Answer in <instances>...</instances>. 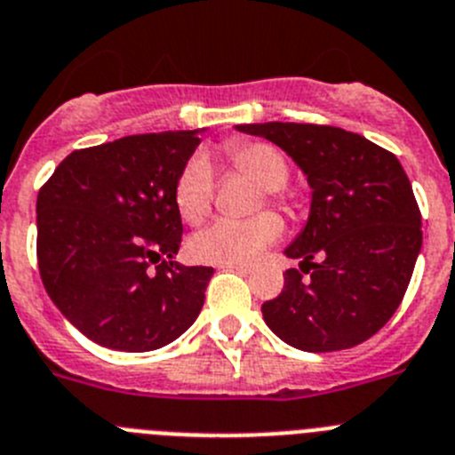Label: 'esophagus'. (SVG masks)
<instances>
[{
	"label": "esophagus",
	"instance_id": "1",
	"mask_svg": "<svg viewBox=\"0 0 455 455\" xmlns=\"http://www.w3.org/2000/svg\"><path fill=\"white\" fill-rule=\"evenodd\" d=\"M220 267H222V269H233V272H240V274H249V272H251V267H249V265H244V263H224V265H220Z\"/></svg>",
	"mask_w": 455,
	"mask_h": 455
}]
</instances>
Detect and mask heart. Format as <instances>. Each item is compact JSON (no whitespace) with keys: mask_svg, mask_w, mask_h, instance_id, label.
Masks as SVG:
<instances>
[{"mask_svg":"<svg viewBox=\"0 0 455 455\" xmlns=\"http://www.w3.org/2000/svg\"><path fill=\"white\" fill-rule=\"evenodd\" d=\"M224 156L231 167L263 188L265 199L285 206L283 186L290 179L288 158L272 142L228 140ZM215 167L204 154L186 161L174 181V206L188 224H199L211 215L215 202ZM283 224L272 212H260L251 220H218L190 237L188 253L199 263H249L258 253L276 243Z\"/></svg>","mask_w":455,"mask_h":455,"instance_id":"b5f03b06","label":"heart"}]
</instances>
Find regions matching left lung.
Listing matches in <instances>:
<instances>
[{
    "mask_svg": "<svg viewBox=\"0 0 455 455\" xmlns=\"http://www.w3.org/2000/svg\"><path fill=\"white\" fill-rule=\"evenodd\" d=\"M237 131L281 147L313 188L308 224L285 249L299 269L263 304L265 324L313 354L365 342L399 308L421 249V212L401 163L338 126L265 122Z\"/></svg>",
    "mask_w": 455,
    "mask_h": 455,
    "instance_id": "obj_1",
    "label": "left lung"
}]
</instances>
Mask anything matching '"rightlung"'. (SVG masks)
<instances>
[{
	"label": "right lung",
	"mask_w": 455,
	"mask_h": 455,
	"mask_svg": "<svg viewBox=\"0 0 455 455\" xmlns=\"http://www.w3.org/2000/svg\"><path fill=\"white\" fill-rule=\"evenodd\" d=\"M199 142V131H163L76 149L40 188V278L97 345L161 349L197 319L212 267L172 256L183 235L174 181Z\"/></svg>",
	"instance_id": "right-lung-1"
}]
</instances>
